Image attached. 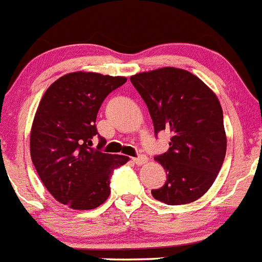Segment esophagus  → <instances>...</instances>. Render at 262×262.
Returning <instances> with one entry per match:
<instances>
[{"label":"esophagus","mask_w":262,"mask_h":262,"mask_svg":"<svg viewBox=\"0 0 262 262\" xmlns=\"http://www.w3.org/2000/svg\"><path fill=\"white\" fill-rule=\"evenodd\" d=\"M132 161H133L136 165H144V163H146L147 158L146 156H144V154H141V156L138 157H134V158H132Z\"/></svg>","instance_id":"esophagus-1"}]
</instances>
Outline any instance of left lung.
Listing matches in <instances>:
<instances>
[{
	"instance_id": "obj_1",
	"label": "left lung",
	"mask_w": 262,
	"mask_h": 262,
	"mask_svg": "<svg viewBox=\"0 0 262 262\" xmlns=\"http://www.w3.org/2000/svg\"><path fill=\"white\" fill-rule=\"evenodd\" d=\"M130 81L147 105L156 136L171 134L169 150L154 158L167 179L151 195L169 206L195 202L212 186L226 157L219 100L199 77L181 68L141 72Z\"/></svg>"
}]
</instances>
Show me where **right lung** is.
Returning a JSON list of instances; mask_svg holds the SVG:
<instances>
[{"mask_svg": "<svg viewBox=\"0 0 262 262\" xmlns=\"http://www.w3.org/2000/svg\"><path fill=\"white\" fill-rule=\"evenodd\" d=\"M125 81L124 76L72 72L54 81L38 105L31 161L50 194L70 208L92 210L103 204L111 194L113 170L128 162V157L101 151L106 141L96 129L103 101Z\"/></svg>", "mask_w": 262, "mask_h": 262, "instance_id": "add662e5", "label": "right lung"}]
</instances>
